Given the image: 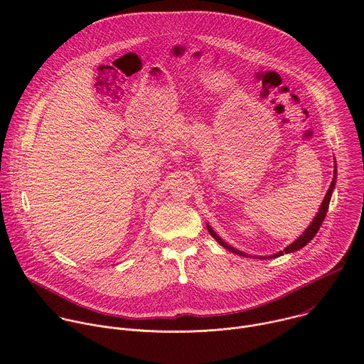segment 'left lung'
Returning <instances> with one entry per match:
<instances>
[{"label": "left lung", "instance_id": "8db88e82", "mask_svg": "<svg viewBox=\"0 0 364 364\" xmlns=\"http://www.w3.org/2000/svg\"><path fill=\"white\" fill-rule=\"evenodd\" d=\"M334 184H336V176H334V178H333V181H331V186H330V188H328V191H327V194H326V197H324V201H323V204H321V207H320V212L317 213V216L314 218V220H313V223L309 225V228L294 242V243H291L289 246H287L284 250H281V252H278V253H275V255H272V256H269V257H278V256H281V255H284V253H289V252H295V250H298V249H301V247H304L311 239H313L314 236H316V233L320 230V226L323 225V222H324V218H326V215H327V210H328V204H330V198H331V193H333V188H334ZM207 229H209V233L223 246V247H226L228 250H230V252H233V253H236V255H242V256H247L246 253H243V252H240V250H237V249H235V247H232V246H229L226 242H223V239H220V236H218L216 233H215V230L210 228V226H207ZM259 259H262V257H259Z\"/></svg>", "mask_w": 364, "mask_h": 364}]
</instances>
